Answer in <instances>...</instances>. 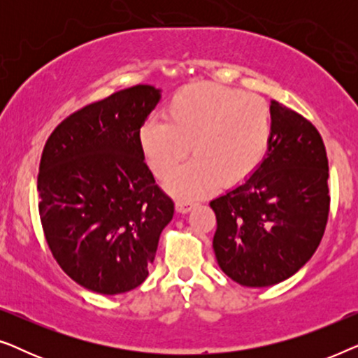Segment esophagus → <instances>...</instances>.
Wrapping results in <instances>:
<instances>
[{
    "instance_id": "1",
    "label": "esophagus",
    "mask_w": 358,
    "mask_h": 358,
    "mask_svg": "<svg viewBox=\"0 0 358 358\" xmlns=\"http://www.w3.org/2000/svg\"><path fill=\"white\" fill-rule=\"evenodd\" d=\"M194 202H187V200H178V202H176V210H178L179 213H187L194 208Z\"/></svg>"
}]
</instances>
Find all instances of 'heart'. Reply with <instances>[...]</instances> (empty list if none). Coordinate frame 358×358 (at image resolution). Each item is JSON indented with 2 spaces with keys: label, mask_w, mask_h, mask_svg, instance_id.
Masks as SVG:
<instances>
[{
  "label": "heart",
  "mask_w": 358,
  "mask_h": 358,
  "mask_svg": "<svg viewBox=\"0 0 358 358\" xmlns=\"http://www.w3.org/2000/svg\"><path fill=\"white\" fill-rule=\"evenodd\" d=\"M163 115L164 122L141 125L138 145L159 179L169 178L193 146L196 159L166 184L176 197H203L220 180L227 187L246 182L271 148L272 112L261 96L200 83L176 92Z\"/></svg>",
  "instance_id": "1"
}]
</instances>
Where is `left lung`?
Segmentation results:
<instances>
[{
  "instance_id": "1",
  "label": "left lung",
  "mask_w": 358,
  "mask_h": 358,
  "mask_svg": "<svg viewBox=\"0 0 358 358\" xmlns=\"http://www.w3.org/2000/svg\"><path fill=\"white\" fill-rule=\"evenodd\" d=\"M272 141L246 182L210 202L218 266L244 287H271L296 273L320 246L329 215V166L316 127L271 101Z\"/></svg>"
}]
</instances>
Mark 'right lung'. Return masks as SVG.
<instances>
[{"label":"right lung","instance_id":"add662e5","mask_svg":"<svg viewBox=\"0 0 358 358\" xmlns=\"http://www.w3.org/2000/svg\"><path fill=\"white\" fill-rule=\"evenodd\" d=\"M159 90L136 85L73 112L38 166V215L52 256L87 290L119 295L148 277L174 202L155 182L138 131Z\"/></svg>","mask_w":358,"mask_h":358}]
</instances>
